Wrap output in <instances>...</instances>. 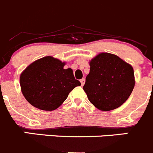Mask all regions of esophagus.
<instances>
[{
    "mask_svg": "<svg viewBox=\"0 0 153 153\" xmlns=\"http://www.w3.org/2000/svg\"><path fill=\"white\" fill-rule=\"evenodd\" d=\"M85 81L86 80H85V79H84V78L83 79H80V82H81V85H82V86H83L84 85V83H85Z\"/></svg>",
    "mask_w": 153,
    "mask_h": 153,
    "instance_id": "34e87169",
    "label": "esophagus"
}]
</instances>
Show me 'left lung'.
I'll return each mask as SVG.
<instances>
[{
    "label": "left lung",
    "mask_w": 153,
    "mask_h": 153,
    "mask_svg": "<svg viewBox=\"0 0 153 153\" xmlns=\"http://www.w3.org/2000/svg\"><path fill=\"white\" fill-rule=\"evenodd\" d=\"M83 89L89 102L103 111L123 105L135 86L134 68L115 54L102 52L89 61Z\"/></svg>",
    "instance_id": "obj_1"
}]
</instances>
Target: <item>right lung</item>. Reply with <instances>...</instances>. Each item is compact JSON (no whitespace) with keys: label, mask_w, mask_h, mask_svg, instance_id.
I'll use <instances>...</instances> for the list:
<instances>
[{"label":"right lung","mask_w":153,"mask_h":153,"mask_svg":"<svg viewBox=\"0 0 153 153\" xmlns=\"http://www.w3.org/2000/svg\"><path fill=\"white\" fill-rule=\"evenodd\" d=\"M65 62L46 56L29 64L19 76L21 92L31 105L44 111L59 108L70 92L80 86Z\"/></svg>","instance_id":"obj_1"}]
</instances>
